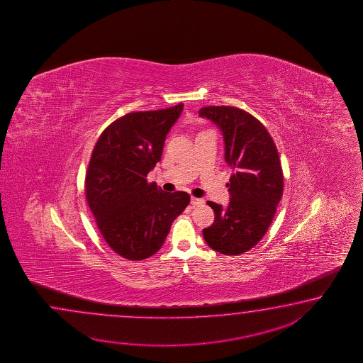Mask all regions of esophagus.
<instances>
[{
    "mask_svg": "<svg viewBox=\"0 0 363 363\" xmlns=\"http://www.w3.org/2000/svg\"><path fill=\"white\" fill-rule=\"evenodd\" d=\"M191 203H192L193 206H199V205L203 203V200L202 199H197V197H192L191 199Z\"/></svg>",
    "mask_w": 363,
    "mask_h": 363,
    "instance_id": "obj_1",
    "label": "esophagus"
}]
</instances>
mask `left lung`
I'll list each match as a JSON object with an SVG mask.
<instances>
[{"label": "left lung", "mask_w": 363, "mask_h": 363, "mask_svg": "<svg viewBox=\"0 0 363 363\" xmlns=\"http://www.w3.org/2000/svg\"><path fill=\"white\" fill-rule=\"evenodd\" d=\"M200 116L223 133L224 158L235 171L227 183V208L208 201L216 214L203 239L218 253L239 255L255 247L269 230L283 196L284 178L278 149L257 118L233 106H206Z\"/></svg>", "instance_id": "obj_1"}]
</instances>
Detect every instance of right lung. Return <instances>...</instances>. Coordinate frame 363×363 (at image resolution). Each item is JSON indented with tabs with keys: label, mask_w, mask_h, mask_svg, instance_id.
<instances>
[{
	"label": "right lung",
	"mask_w": 363,
	"mask_h": 363,
	"mask_svg": "<svg viewBox=\"0 0 363 363\" xmlns=\"http://www.w3.org/2000/svg\"><path fill=\"white\" fill-rule=\"evenodd\" d=\"M182 111L183 104L128 113L105 128L93 147L85 174L86 202L106 244L125 259L155 255L191 201L186 192H163L147 180Z\"/></svg>",
	"instance_id": "1"
}]
</instances>
